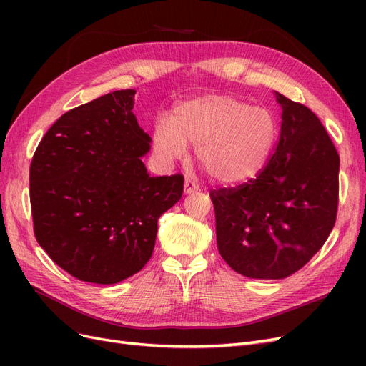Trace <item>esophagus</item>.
<instances>
[{
	"label": "esophagus",
	"instance_id": "34e87169",
	"mask_svg": "<svg viewBox=\"0 0 366 366\" xmlns=\"http://www.w3.org/2000/svg\"><path fill=\"white\" fill-rule=\"evenodd\" d=\"M198 189H200V186H198L197 182H194V180H191V179H186V180H184V192H186V194L197 192Z\"/></svg>",
	"mask_w": 366,
	"mask_h": 366
}]
</instances>
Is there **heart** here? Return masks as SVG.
<instances>
[{
	"label": "heart",
	"mask_w": 366,
	"mask_h": 366,
	"mask_svg": "<svg viewBox=\"0 0 366 366\" xmlns=\"http://www.w3.org/2000/svg\"><path fill=\"white\" fill-rule=\"evenodd\" d=\"M276 132V120L267 108L207 94L175 107L169 122L157 120L152 147L162 163L171 164L184 156L186 145H194L198 164L217 183L237 186L262 169Z\"/></svg>",
	"instance_id": "1"
}]
</instances>
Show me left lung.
Segmentation results:
<instances>
[{"instance_id": "obj_1", "label": "left lung", "mask_w": 366, "mask_h": 366, "mask_svg": "<svg viewBox=\"0 0 366 366\" xmlns=\"http://www.w3.org/2000/svg\"><path fill=\"white\" fill-rule=\"evenodd\" d=\"M276 148L254 179L210 191L223 259L247 278L281 280L302 269L333 230L339 154L317 116L280 93Z\"/></svg>"}]
</instances>
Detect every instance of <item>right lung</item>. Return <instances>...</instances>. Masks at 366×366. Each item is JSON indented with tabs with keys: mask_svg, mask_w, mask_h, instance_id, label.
<instances>
[{
	"mask_svg": "<svg viewBox=\"0 0 366 366\" xmlns=\"http://www.w3.org/2000/svg\"><path fill=\"white\" fill-rule=\"evenodd\" d=\"M134 90H117L62 114L30 163L33 232L61 269L116 284L149 261L157 221L183 194V175L151 177V137L132 114Z\"/></svg>",
	"mask_w": 366,
	"mask_h": 366,
	"instance_id": "obj_1",
	"label": "right lung"
}]
</instances>
